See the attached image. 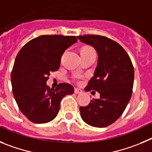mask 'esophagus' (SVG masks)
<instances>
[{"label":"esophagus","mask_w":152,"mask_h":152,"mask_svg":"<svg viewBox=\"0 0 152 152\" xmlns=\"http://www.w3.org/2000/svg\"><path fill=\"white\" fill-rule=\"evenodd\" d=\"M82 92H83V91H82L81 89H79V88H75L74 89V93L76 94V95H78V94H81Z\"/></svg>","instance_id":"34e87169"}]
</instances>
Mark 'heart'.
<instances>
[{"label":"heart","instance_id":"1","mask_svg":"<svg viewBox=\"0 0 152 152\" xmlns=\"http://www.w3.org/2000/svg\"><path fill=\"white\" fill-rule=\"evenodd\" d=\"M91 51H94V50L90 47H85L81 50V52H91ZM77 79V76H74V77H73V79H74V80H76Z\"/></svg>","mask_w":152,"mask_h":152}]
</instances>
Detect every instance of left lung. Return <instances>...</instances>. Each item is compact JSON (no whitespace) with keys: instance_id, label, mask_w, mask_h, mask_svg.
<instances>
[{"instance_id":"1","label":"left lung","mask_w":152,"mask_h":152,"mask_svg":"<svg viewBox=\"0 0 152 152\" xmlns=\"http://www.w3.org/2000/svg\"><path fill=\"white\" fill-rule=\"evenodd\" d=\"M80 42L92 46L98 55L94 76L86 90L100 93L88 105L80 107V114L91 126L106 127L114 123L125 110L132 93L134 69L129 55L115 41L102 35L78 36Z\"/></svg>"}]
</instances>
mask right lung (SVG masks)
Instances as JSON below:
<instances>
[{
	"label": "right lung",
	"mask_w": 152,
	"mask_h": 152,
	"mask_svg": "<svg viewBox=\"0 0 152 152\" xmlns=\"http://www.w3.org/2000/svg\"><path fill=\"white\" fill-rule=\"evenodd\" d=\"M76 42V36L41 35L19 51L11 73L12 90L20 111L30 121L45 124L54 120L61 99L74 92L68 83H60L54 89L46 82L59 69L65 50Z\"/></svg>",
	"instance_id": "right-lung-1"
}]
</instances>
